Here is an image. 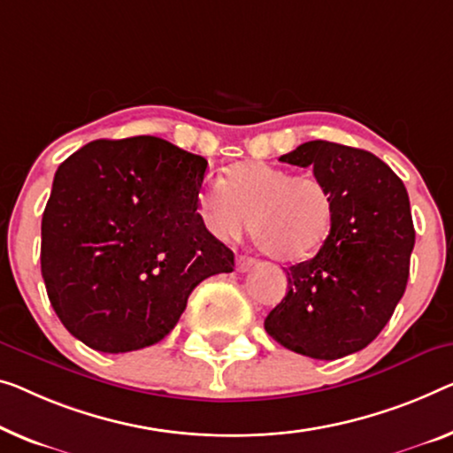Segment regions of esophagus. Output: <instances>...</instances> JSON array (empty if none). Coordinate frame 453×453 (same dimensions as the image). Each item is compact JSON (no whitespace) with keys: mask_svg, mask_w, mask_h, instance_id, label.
Masks as SVG:
<instances>
[{"mask_svg":"<svg viewBox=\"0 0 453 453\" xmlns=\"http://www.w3.org/2000/svg\"><path fill=\"white\" fill-rule=\"evenodd\" d=\"M252 266H254V258H250V256L240 254L238 258H235V270H238V273H248Z\"/></svg>","mask_w":453,"mask_h":453,"instance_id":"1","label":"esophagus"}]
</instances>
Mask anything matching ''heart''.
Returning a JSON list of instances; mask_svg holds the SVG:
<instances>
[{
    "label": "heart",
    "instance_id": "heart-1",
    "mask_svg": "<svg viewBox=\"0 0 453 453\" xmlns=\"http://www.w3.org/2000/svg\"><path fill=\"white\" fill-rule=\"evenodd\" d=\"M197 211L215 238L235 240L250 226L254 242L266 256L296 262L309 258L326 242L334 199L311 174H293L266 162L246 160L227 168L224 187H203Z\"/></svg>",
    "mask_w": 453,
    "mask_h": 453
}]
</instances>
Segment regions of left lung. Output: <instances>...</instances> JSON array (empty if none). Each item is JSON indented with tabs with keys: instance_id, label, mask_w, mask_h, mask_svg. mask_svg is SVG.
<instances>
[{
	"instance_id": "left-lung-1",
	"label": "left lung",
	"mask_w": 453,
	"mask_h": 453,
	"mask_svg": "<svg viewBox=\"0 0 453 453\" xmlns=\"http://www.w3.org/2000/svg\"><path fill=\"white\" fill-rule=\"evenodd\" d=\"M280 160L313 168L332 193L334 218L319 252L287 268L288 291L266 332L315 360L360 352L407 288L415 246L407 188L372 152L335 142H305Z\"/></svg>"
}]
</instances>
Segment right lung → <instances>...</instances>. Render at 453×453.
<instances>
[{
  "label": "right lung",
  "mask_w": 453,
  "mask_h": 453,
  "mask_svg": "<svg viewBox=\"0 0 453 453\" xmlns=\"http://www.w3.org/2000/svg\"><path fill=\"white\" fill-rule=\"evenodd\" d=\"M207 160L171 142L96 140L54 174L40 266L69 332L105 354L171 334L201 280L232 273L234 252L203 226Z\"/></svg>",
  "instance_id": "1"
}]
</instances>
